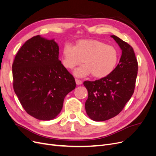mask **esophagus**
Instances as JSON below:
<instances>
[{
	"label": "esophagus",
	"instance_id": "esophagus-1",
	"mask_svg": "<svg viewBox=\"0 0 156 156\" xmlns=\"http://www.w3.org/2000/svg\"><path fill=\"white\" fill-rule=\"evenodd\" d=\"M75 81H76V83L77 85H81V84L82 83V81L79 80V79L76 78V79H75Z\"/></svg>",
	"mask_w": 156,
	"mask_h": 156
}]
</instances>
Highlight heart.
Returning <instances> with one entry per match:
<instances>
[{"instance_id":"obj_1","label":"heart","mask_w":156,"mask_h":156,"mask_svg":"<svg viewBox=\"0 0 156 156\" xmlns=\"http://www.w3.org/2000/svg\"><path fill=\"white\" fill-rule=\"evenodd\" d=\"M119 51L114 46L95 39L80 40L75 46L67 43L62 49V64L73 69L85 63L74 71L77 76L92 74L96 78H104L111 74L117 66Z\"/></svg>"}]
</instances>
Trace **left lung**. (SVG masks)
<instances>
[{
    "instance_id": "obj_1",
    "label": "left lung",
    "mask_w": 156,
    "mask_h": 156,
    "mask_svg": "<svg viewBox=\"0 0 156 156\" xmlns=\"http://www.w3.org/2000/svg\"><path fill=\"white\" fill-rule=\"evenodd\" d=\"M111 37L122 50L119 63L107 76L83 82L89 94L85 110L94 121L117 115L133 96L136 83L138 65L133 47L116 36Z\"/></svg>"
}]
</instances>
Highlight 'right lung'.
<instances>
[{"mask_svg":"<svg viewBox=\"0 0 156 156\" xmlns=\"http://www.w3.org/2000/svg\"><path fill=\"white\" fill-rule=\"evenodd\" d=\"M58 50L53 39L34 36L12 63L15 92L25 112L39 120L55 118L66 96L76 87L74 78L58 60Z\"/></svg>","mask_w":156,"mask_h":156,"instance_id":"right-lung-1","label":"right lung"}]
</instances>
